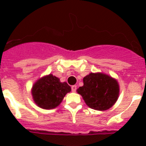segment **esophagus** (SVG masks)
Returning <instances> with one entry per match:
<instances>
[{"label": "esophagus", "instance_id": "1", "mask_svg": "<svg viewBox=\"0 0 146 146\" xmlns=\"http://www.w3.org/2000/svg\"><path fill=\"white\" fill-rule=\"evenodd\" d=\"M76 88H77V86H76V85H74V86H71V89H72V92H75L76 91Z\"/></svg>", "mask_w": 146, "mask_h": 146}]
</instances>
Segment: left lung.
<instances>
[{"label": "left lung", "instance_id": "obj_1", "mask_svg": "<svg viewBox=\"0 0 146 146\" xmlns=\"http://www.w3.org/2000/svg\"><path fill=\"white\" fill-rule=\"evenodd\" d=\"M119 92L117 81L102 73H89L83 78V86L77 89L86 104L98 111H105L113 106Z\"/></svg>", "mask_w": 146, "mask_h": 146}]
</instances>
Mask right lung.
I'll return each mask as SVG.
<instances>
[{
	"label": "right lung",
	"instance_id": "add662e5",
	"mask_svg": "<svg viewBox=\"0 0 146 146\" xmlns=\"http://www.w3.org/2000/svg\"><path fill=\"white\" fill-rule=\"evenodd\" d=\"M71 91L66 82L52 74L43 76L35 82L32 89L34 102L43 109H53L59 105L66 93Z\"/></svg>",
	"mask_w": 146,
	"mask_h": 146
}]
</instances>
